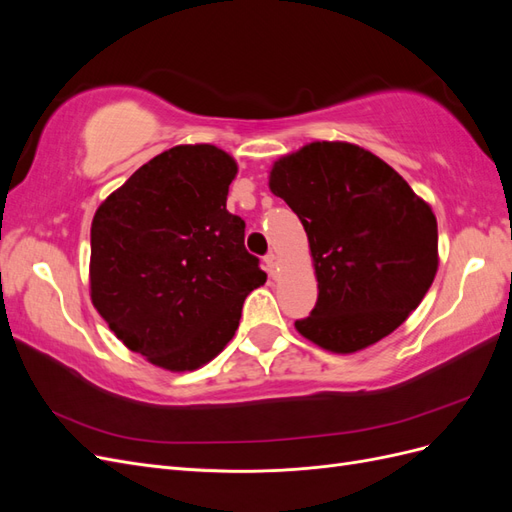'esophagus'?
Wrapping results in <instances>:
<instances>
[{
    "label": "esophagus",
    "mask_w": 512,
    "mask_h": 512,
    "mask_svg": "<svg viewBox=\"0 0 512 512\" xmlns=\"http://www.w3.org/2000/svg\"><path fill=\"white\" fill-rule=\"evenodd\" d=\"M265 265H267V271H269L271 275H275V269H277V265H280V258H277V256L271 252V254L265 256Z\"/></svg>",
    "instance_id": "34e87169"
}]
</instances>
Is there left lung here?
<instances>
[{"instance_id": "obj_1", "label": "left lung", "mask_w": 512, "mask_h": 512, "mask_svg": "<svg viewBox=\"0 0 512 512\" xmlns=\"http://www.w3.org/2000/svg\"><path fill=\"white\" fill-rule=\"evenodd\" d=\"M275 196L299 215L318 301L294 322L309 342L350 354L393 333L438 271V224L406 179L350 143H309L277 160Z\"/></svg>"}]
</instances>
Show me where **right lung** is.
Returning a JSON list of instances; mask_svg holds the SVG:
<instances>
[{"label": "right lung", "mask_w": 512, "mask_h": 512, "mask_svg": "<svg viewBox=\"0 0 512 512\" xmlns=\"http://www.w3.org/2000/svg\"><path fill=\"white\" fill-rule=\"evenodd\" d=\"M237 162L179 145L143 164L91 222V303L132 352L170 371L220 354L247 294L267 282L226 209Z\"/></svg>", "instance_id": "add662e5"}]
</instances>
